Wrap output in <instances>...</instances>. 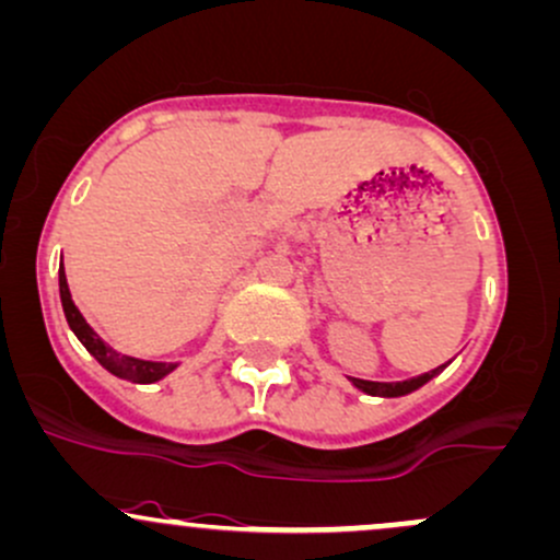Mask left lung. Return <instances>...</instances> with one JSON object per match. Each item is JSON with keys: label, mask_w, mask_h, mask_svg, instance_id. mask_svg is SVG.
<instances>
[{"label": "left lung", "mask_w": 560, "mask_h": 560, "mask_svg": "<svg viewBox=\"0 0 560 560\" xmlns=\"http://www.w3.org/2000/svg\"><path fill=\"white\" fill-rule=\"evenodd\" d=\"M444 366H439V370H433V372L420 374V377L404 380V383H370V380H359V377H350V380H353L355 388L370 393V396H407V393L417 390V388H420V385H425L428 380H433L435 374L444 370Z\"/></svg>", "instance_id": "obj_1"}]
</instances>
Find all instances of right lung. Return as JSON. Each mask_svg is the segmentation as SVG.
Masks as SVG:
<instances>
[{
    "instance_id": "obj_1",
    "label": "right lung",
    "mask_w": 560,
    "mask_h": 560,
    "mask_svg": "<svg viewBox=\"0 0 560 560\" xmlns=\"http://www.w3.org/2000/svg\"><path fill=\"white\" fill-rule=\"evenodd\" d=\"M58 276H60V303H63L66 322H69L73 335L82 340V346L88 348L90 353L95 355V359L101 361V364L106 366L110 374H116V377H121V380H132V383H156V380H162L164 374H170L172 370H175V364H167V361L132 359V355H121V353H116L110 346H106V342L101 340V335H97V331L92 329L88 322H84V316L79 313L77 305H73L69 284H66V270L60 268Z\"/></svg>"
}]
</instances>
